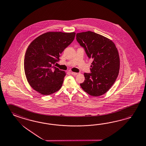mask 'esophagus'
Segmentation results:
<instances>
[{"label":"esophagus","instance_id":"esophagus-1","mask_svg":"<svg viewBox=\"0 0 146 146\" xmlns=\"http://www.w3.org/2000/svg\"><path fill=\"white\" fill-rule=\"evenodd\" d=\"M71 75H74V76H76V75H78V73L77 72H71Z\"/></svg>","mask_w":146,"mask_h":146}]
</instances>
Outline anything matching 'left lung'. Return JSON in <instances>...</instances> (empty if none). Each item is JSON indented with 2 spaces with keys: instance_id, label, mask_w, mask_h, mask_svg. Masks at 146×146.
I'll return each mask as SVG.
<instances>
[{
  "instance_id": "left-lung-1",
  "label": "left lung",
  "mask_w": 146,
  "mask_h": 146,
  "mask_svg": "<svg viewBox=\"0 0 146 146\" xmlns=\"http://www.w3.org/2000/svg\"><path fill=\"white\" fill-rule=\"evenodd\" d=\"M76 39L88 56L93 59L90 74L85 73L80 86L90 95L97 97L106 93L115 82L120 70V56L114 43L93 32L78 33Z\"/></svg>"
}]
</instances>
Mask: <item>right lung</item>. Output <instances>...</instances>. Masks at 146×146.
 Segmentation results:
<instances>
[{
  "label": "right lung",
  "instance_id": "right-lung-1",
  "mask_svg": "<svg viewBox=\"0 0 146 146\" xmlns=\"http://www.w3.org/2000/svg\"><path fill=\"white\" fill-rule=\"evenodd\" d=\"M75 32H48L35 38L26 50L24 67L27 80L34 90L49 95L60 90L66 75L53 64L75 38Z\"/></svg>",
  "mask_w": 146,
  "mask_h": 146
}]
</instances>
